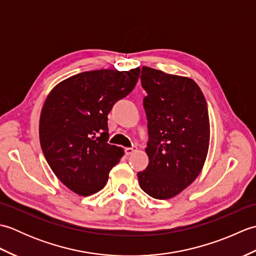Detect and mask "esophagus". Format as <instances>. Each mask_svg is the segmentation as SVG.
I'll return each instance as SVG.
<instances>
[{"label": "esophagus", "mask_w": 256, "mask_h": 256, "mask_svg": "<svg viewBox=\"0 0 256 256\" xmlns=\"http://www.w3.org/2000/svg\"><path fill=\"white\" fill-rule=\"evenodd\" d=\"M136 150H138L136 146H133V148H125V154H126V155H131V154L134 153V152Z\"/></svg>", "instance_id": "obj_1"}]
</instances>
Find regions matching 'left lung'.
<instances>
[{
	"label": "left lung",
	"mask_w": 256,
	"mask_h": 256,
	"mask_svg": "<svg viewBox=\"0 0 256 256\" xmlns=\"http://www.w3.org/2000/svg\"><path fill=\"white\" fill-rule=\"evenodd\" d=\"M140 82L148 96L150 162L138 172L143 192L155 199L180 194L198 177L209 148L210 124L204 96L192 79L142 67Z\"/></svg>",
	"instance_id": "8db88e82"
}]
</instances>
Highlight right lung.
I'll return each mask as SVG.
<instances>
[{
	"mask_svg": "<svg viewBox=\"0 0 256 256\" xmlns=\"http://www.w3.org/2000/svg\"><path fill=\"white\" fill-rule=\"evenodd\" d=\"M140 68L101 69L74 74L54 88L42 108L40 140L52 170L80 196L106 186L121 160V148L108 143V114L131 92Z\"/></svg>",
	"mask_w": 256,
	"mask_h": 256,
	"instance_id": "obj_1",
	"label": "right lung"
}]
</instances>
